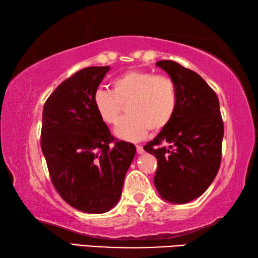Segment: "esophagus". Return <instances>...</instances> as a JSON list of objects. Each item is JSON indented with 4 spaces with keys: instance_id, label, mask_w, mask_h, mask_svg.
<instances>
[{
    "instance_id": "1",
    "label": "esophagus",
    "mask_w": 258,
    "mask_h": 258,
    "mask_svg": "<svg viewBox=\"0 0 258 258\" xmlns=\"http://www.w3.org/2000/svg\"><path fill=\"white\" fill-rule=\"evenodd\" d=\"M137 151H138V154H143V152H145V150H143V147L140 145H137Z\"/></svg>"
}]
</instances>
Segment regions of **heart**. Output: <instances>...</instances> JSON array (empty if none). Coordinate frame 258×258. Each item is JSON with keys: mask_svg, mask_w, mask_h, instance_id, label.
<instances>
[{"mask_svg": "<svg viewBox=\"0 0 258 258\" xmlns=\"http://www.w3.org/2000/svg\"><path fill=\"white\" fill-rule=\"evenodd\" d=\"M93 103L103 123H118L123 106L126 115L116 134L127 141H138L151 131L166 127L175 115L178 95L176 85L168 75L149 71L125 72L111 82V91L98 89Z\"/></svg>", "mask_w": 258, "mask_h": 258, "instance_id": "obj_1", "label": "heart"}]
</instances>
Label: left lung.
<instances>
[{
  "label": "left lung",
  "instance_id": "left-lung-1",
  "mask_svg": "<svg viewBox=\"0 0 258 258\" xmlns=\"http://www.w3.org/2000/svg\"><path fill=\"white\" fill-rule=\"evenodd\" d=\"M176 85L175 115L145 146L158 167L155 186L163 199L185 204L202 196L220 169L224 124L214 90L191 69L172 60L157 61Z\"/></svg>",
  "mask_w": 258,
  "mask_h": 258
}]
</instances>
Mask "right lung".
Returning <instances> with one entry per match:
<instances>
[{
	"instance_id": "right-lung-1",
	"label": "right lung",
	"mask_w": 258,
	"mask_h": 258,
	"mask_svg": "<svg viewBox=\"0 0 258 258\" xmlns=\"http://www.w3.org/2000/svg\"><path fill=\"white\" fill-rule=\"evenodd\" d=\"M109 69L78 71L52 92L42 113L41 148L52 184L72 207L90 214L118 203L137 151L111 135L94 108L93 94Z\"/></svg>"
}]
</instances>
